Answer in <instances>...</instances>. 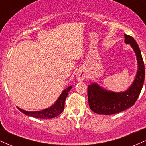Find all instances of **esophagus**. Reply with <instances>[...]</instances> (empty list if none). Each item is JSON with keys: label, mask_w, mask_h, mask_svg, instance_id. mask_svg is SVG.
Returning <instances> with one entry per match:
<instances>
[{"label": "esophagus", "mask_w": 146, "mask_h": 146, "mask_svg": "<svg viewBox=\"0 0 146 146\" xmlns=\"http://www.w3.org/2000/svg\"><path fill=\"white\" fill-rule=\"evenodd\" d=\"M85 77H86V74H85V72L83 71H79L76 74V78L78 81H82L84 80Z\"/></svg>", "instance_id": "esophagus-1"}]
</instances>
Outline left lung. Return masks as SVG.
Instances as JSON below:
<instances>
[{
    "instance_id": "1",
    "label": "left lung",
    "mask_w": 146,
    "mask_h": 146,
    "mask_svg": "<svg viewBox=\"0 0 146 146\" xmlns=\"http://www.w3.org/2000/svg\"><path fill=\"white\" fill-rule=\"evenodd\" d=\"M125 43L129 44L137 57L138 69L132 85L123 92L105 90L98 84L92 83L88 86V104L97 114L110 115L128 109L139 98L145 79V66L141 53L137 42L132 37L124 34Z\"/></svg>"
}]
</instances>
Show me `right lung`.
<instances>
[{
	"label": "right lung",
	"mask_w": 146,
	"mask_h": 146,
	"mask_svg": "<svg viewBox=\"0 0 146 146\" xmlns=\"http://www.w3.org/2000/svg\"><path fill=\"white\" fill-rule=\"evenodd\" d=\"M72 88V86H70L65 88L63 90L62 93L60 95L56 103L49 108H46L42 110H39V111H26L19 107L17 106L18 109L21 112V113H24L25 115H28L30 117H36V118H40V119H51L54 118L57 116L61 114L64 110V102L65 100H66V97L68 94L69 90Z\"/></svg>",
	"instance_id": "1"
}]
</instances>
